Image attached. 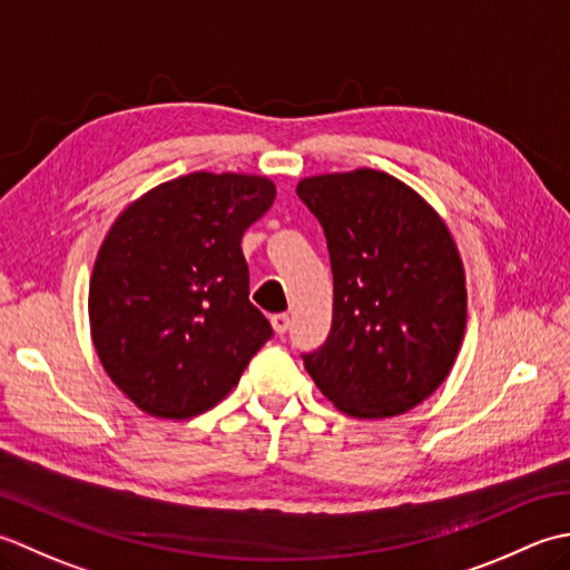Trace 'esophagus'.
<instances>
[{
	"instance_id": "obj_1",
	"label": "esophagus",
	"mask_w": 570,
	"mask_h": 570,
	"mask_svg": "<svg viewBox=\"0 0 570 570\" xmlns=\"http://www.w3.org/2000/svg\"><path fill=\"white\" fill-rule=\"evenodd\" d=\"M271 324H273L275 334H285L289 330V315H285V312H281V315H273Z\"/></svg>"
}]
</instances>
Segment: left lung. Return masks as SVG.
I'll list each match as a JSON object with an SVG mask.
<instances>
[{"mask_svg":"<svg viewBox=\"0 0 570 570\" xmlns=\"http://www.w3.org/2000/svg\"><path fill=\"white\" fill-rule=\"evenodd\" d=\"M297 196L324 228L334 275L327 342L305 368L354 417L401 415L450 374L468 324L450 228L409 184L376 169L320 174Z\"/></svg>","mask_w":570,"mask_h":570,"instance_id":"left-lung-1","label":"left lung"}]
</instances>
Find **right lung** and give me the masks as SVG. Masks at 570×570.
I'll list each match as a JSON object with an SVG mask.
<instances>
[{
    "label": "right lung",
    "mask_w": 570,
    "mask_h": 570,
    "mask_svg": "<svg viewBox=\"0 0 570 570\" xmlns=\"http://www.w3.org/2000/svg\"><path fill=\"white\" fill-rule=\"evenodd\" d=\"M273 202L268 177L194 171L115 218L90 275V336L139 411L184 421L214 409L273 336L240 250Z\"/></svg>",
    "instance_id": "1"
}]
</instances>
